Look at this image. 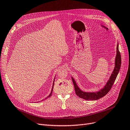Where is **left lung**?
<instances>
[{
  "label": "left lung",
  "mask_w": 130,
  "mask_h": 130,
  "mask_svg": "<svg viewBox=\"0 0 130 130\" xmlns=\"http://www.w3.org/2000/svg\"><path fill=\"white\" fill-rule=\"evenodd\" d=\"M121 66V57L120 52L119 50V43H117L116 47V55L115 57L114 69L112 75H111L109 79H108V82H107L105 86H104V88L101 89L100 91H98L97 92H90L84 91L79 88L75 79H73V77H71L76 95L80 98H82L84 99V100L87 101H95L103 97L108 93L109 91L110 90L111 88H112L120 70Z\"/></svg>",
  "instance_id": "1"
}]
</instances>
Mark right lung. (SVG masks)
Masks as SVG:
<instances>
[{"label": "right lung", "instance_id": "add662e5", "mask_svg": "<svg viewBox=\"0 0 130 130\" xmlns=\"http://www.w3.org/2000/svg\"><path fill=\"white\" fill-rule=\"evenodd\" d=\"M54 79H55V78H54ZM54 81H53V86H52V90H51V93L50 94V95H49L48 96H47L45 98H44V100H43L42 101H43V100H46V99L47 98H48L49 97H50L51 95H52V91H53V86H54Z\"/></svg>", "mask_w": 130, "mask_h": 130}]
</instances>
